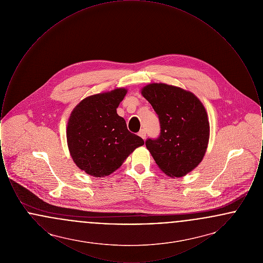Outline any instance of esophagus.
Instances as JSON below:
<instances>
[{
	"mask_svg": "<svg viewBox=\"0 0 263 263\" xmlns=\"http://www.w3.org/2000/svg\"><path fill=\"white\" fill-rule=\"evenodd\" d=\"M138 135L142 138V139H146V131H145L144 129H142V130H140V132L138 133Z\"/></svg>",
	"mask_w": 263,
	"mask_h": 263,
	"instance_id": "34e87169",
	"label": "esophagus"
}]
</instances>
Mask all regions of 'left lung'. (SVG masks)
<instances>
[{"mask_svg": "<svg viewBox=\"0 0 263 263\" xmlns=\"http://www.w3.org/2000/svg\"><path fill=\"white\" fill-rule=\"evenodd\" d=\"M159 115L161 135L146 147L158 166L171 177H181L202 162L208 147L210 125L200 100L191 91L163 83L141 89Z\"/></svg>", "mask_w": 263, "mask_h": 263, "instance_id": "obj_1", "label": "left lung"}]
</instances>
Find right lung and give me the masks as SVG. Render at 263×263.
<instances>
[{
  "mask_svg": "<svg viewBox=\"0 0 263 263\" xmlns=\"http://www.w3.org/2000/svg\"><path fill=\"white\" fill-rule=\"evenodd\" d=\"M125 88L89 96L76 105L67 124V144L76 165L93 177L111 175L144 140L128 131L117 107Z\"/></svg>",
  "mask_w": 263,
  "mask_h": 263,
  "instance_id": "right-lung-1",
  "label": "right lung"
}]
</instances>
